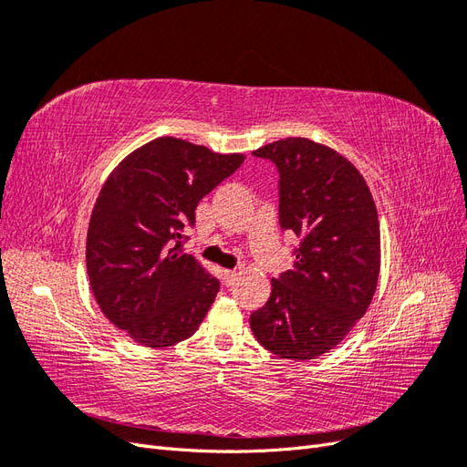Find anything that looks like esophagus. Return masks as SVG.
<instances>
[{"mask_svg":"<svg viewBox=\"0 0 467 467\" xmlns=\"http://www.w3.org/2000/svg\"><path fill=\"white\" fill-rule=\"evenodd\" d=\"M235 278H237V273L235 271H228V268H225V271H223V285L225 286H232L234 282H235Z\"/></svg>","mask_w":467,"mask_h":467,"instance_id":"obj_1","label":"esophagus"}]
</instances>
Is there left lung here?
Listing matches in <instances>:
<instances>
[{"instance_id":"1","label":"left lung","mask_w":467,"mask_h":467,"mask_svg":"<svg viewBox=\"0 0 467 467\" xmlns=\"http://www.w3.org/2000/svg\"><path fill=\"white\" fill-rule=\"evenodd\" d=\"M280 175V228L302 237L296 263L273 278L251 331L273 355L312 360L335 348L368 309L379 276L372 192L345 155L307 138L253 151Z\"/></svg>"}]
</instances>
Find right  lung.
I'll list each match as a JSON object with an SVG mask.
<instances>
[{
  "mask_svg": "<svg viewBox=\"0 0 467 467\" xmlns=\"http://www.w3.org/2000/svg\"><path fill=\"white\" fill-rule=\"evenodd\" d=\"M244 160L161 136L107 177L88 228V276L105 317L138 345L185 341L214 304L220 282L182 253V228Z\"/></svg>",
  "mask_w": 467,
  "mask_h": 467,
  "instance_id": "1",
  "label": "right lung"
}]
</instances>
